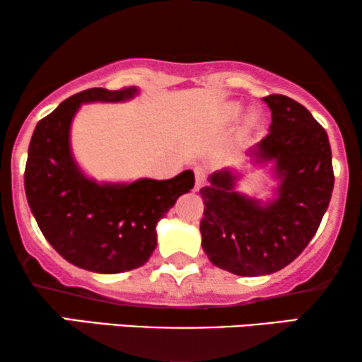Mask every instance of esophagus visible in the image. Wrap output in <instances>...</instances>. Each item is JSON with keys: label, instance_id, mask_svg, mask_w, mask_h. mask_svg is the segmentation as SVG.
Here are the masks:
<instances>
[{"label": "esophagus", "instance_id": "obj_1", "mask_svg": "<svg viewBox=\"0 0 362 362\" xmlns=\"http://www.w3.org/2000/svg\"><path fill=\"white\" fill-rule=\"evenodd\" d=\"M194 173H196V191H199L202 186H204L206 182V177H207V171L204 166H196L194 168Z\"/></svg>", "mask_w": 362, "mask_h": 362}]
</instances>
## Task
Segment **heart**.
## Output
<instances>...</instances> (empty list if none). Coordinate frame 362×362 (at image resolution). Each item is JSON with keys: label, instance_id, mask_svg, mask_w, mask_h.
<instances>
[{"label": "heart", "instance_id": "heart-1", "mask_svg": "<svg viewBox=\"0 0 362 362\" xmlns=\"http://www.w3.org/2000/svg\"><path fill=\"white\" fill-rule=\"evenodd\" d=\"M240 112H242V107L239 105V103H229V105H227L226 110H224L226 120H227V122L235 120V118L240 115ZM254 123H255V117H249V118H247V125L252 127V125H254Z\"/></svg>", "mask_w": 362, "mask_h": 362}]
</instances>
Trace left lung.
Listing matches in <instances>:
<instances>
[{
    "instance_id": "8db88e82",
    "label": "left lung",
    "mask_w": 362,
    "mask_h": 362,
    "mask_svg": "<svg viewBox=\"0 0 362 362\" xmlns=\"http://www.w3.org/2000/svg\"><path fill=\"white\" fill-rule=\"evenodd\" d=\"M270 133L249 151L255 163H275L274 201L237 192L234 171L222 170L201 187L202 249L216 267L240 276L275 274L291 264L318 230L334 186L325 128L293 98L264 97Z\"/></svg>"
}]
</instances>
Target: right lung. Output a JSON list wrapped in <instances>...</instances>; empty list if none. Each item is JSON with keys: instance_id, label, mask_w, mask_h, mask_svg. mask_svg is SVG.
Segmentation results:
<instances>
[{"instance_id": "add662e5", "label": "right lung", "mask_w": 362, "mask_h": 362, "mask_svg": "<svg viewBox=\"0 0 362 362\" xmlns=\"http://www.w3.org/2000/svg\"><path fill=\"white\" fill-rule=\"evenodd\" d=\"M136 87L88 88L64 100L34 128L24 170L28 204L49 244L72 265L122 274L145 265L156 247V224L194 187V173L171 180L98 185L74 161L72 118L82 103L123 102Z\"/></svg>"}]
</instances>
